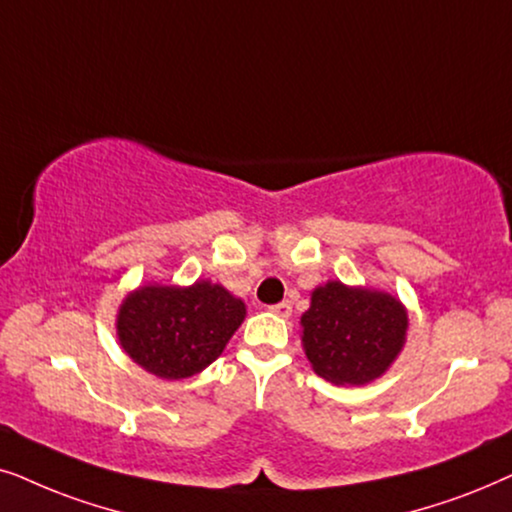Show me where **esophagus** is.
<instances>
[{"label":"esophagus","instance_id":"esophagus-1","mask_svg":"<svg viewBox=\"0 0 512 512\" xmlns=\"http://www.w3.org/2000/svg\"><path fill=\"white\" fill-rule=\"evenodd\" d=\"M269 311L276 313V316H281V318H290L292 316V304L290 302L274 304V306H269Z\"/></svg>","mask_w":512,"mask_h":512}]
</instances>
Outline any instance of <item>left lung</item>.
<instances>
[{"instance_id": "1", "label": "left lung", "mask_w": 512, "mask_h": 512, "mask_svg": "<svg viewBox=\"0 0 512 512\" xmlns=\"http://www.w3.org/2000/svg\"><path fill=\"white\" fill-rule=\"evenodd\" d=\"M306 358L332 384H367L386 372L405 342L407 313L379 290L325 283L302 316Z\"/></svg>"}]
</instances>
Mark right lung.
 <instances>
[{
    "label": "right lung",
    "instance_id": "add662e5",
    "mask_svg": "<svg viewBox=\"0 0 512 512\" xmlns=\"http://www.w3.org/2000/svg\"><path fill=\"white\" fill-rule=\"evenodd\" d=\"M243 318L245 304L222 285H145L121 304L117 330L140 367L161 379H185L220 356Z\"/></svg>",
    "mask_w": 512,
    "mask_h": 512
}]
</instances>
